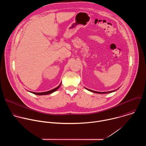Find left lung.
<instances>
[{
    "label": "left lung",
    "instance_id": "obj_1",
    "mask_svg": "<svg viewBox=\"0 0 146 146\" xmlns=\"http://www.w3.org/2000/svg\"><path fill=\"white\" fill-rule=\"evenodd\" d=\"M85 88L86 89H87V90H88V91H91V92H94V93H96V94H108V93H110V92H114V91H116V90H114V91H109V92H97V91H92V90H90V89H88V88H86L85 87ZM119 88H118L117 90H118Z\"/></svg>",
    "mask_w": 146,
    "mask_h": 146
}]
</instances>
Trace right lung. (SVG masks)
<instances>
[{
    "mask_svg": "<svg viewBox=\"0 0 146 146\" xmlns=\"http://www.w3.org/2000/svg\"><path fill=\"white\" fill-rule=\"evenodd\" d=\"M61 83H62V82H60V84H59V86H58L56 88H54V89H52V90H50V91H46V92H35L29 91H29V92H31V93H32V94H35V95H48V94H51V93H52V92L56 91L60 87V85H61Z\"/></svg>",
    "mask_w": 146,
    "mask_h": 146,
    "instance_id": "1",
    "label": "right lung"
}]
</instances>
